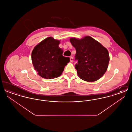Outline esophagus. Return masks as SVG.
<instances>
[{
  "label": "esophagus",
  "mask_w": 132,
  "mask_h": 132,
  "mask_svg": "<svg viewBox=\"0 0 132 132\" xmlns=\"http://www.w3.org/2000/svg\"><path fill=\"white\" fill-rule=\"evenodd\" d=\"M70 62H73V58L72 57H70Z\"/></svg>",
  "instance_id": "34e87169"
}]
</instances>
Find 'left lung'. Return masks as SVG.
Here are the masks:
<instances>
[{
  "label": "left lung",
  "mask_w": 132,
  "mask_h": 132,
  "mask_svg": "<svg viewBox=\"0 0 132 132\" xmlns=\"http://www.w3.org/2000/svg\"><path fill=\"white\" fill-rule=\"evenodd\" d=\"M70 41L76 50L75 65L77 74L86 82L99 80L106 71L109 62L108 51L101 43L89 36L81 39L71 38Z\"/></svg>",
  "instance_id": "1"
}]
</instances>
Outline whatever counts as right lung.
I'll list each match as a JSON object with an SVG mask.
<instances>
[{"mask_svg":"<svg viewBox=\"0 0 132 132\" xmlns=\"http://www.w3.org/2000/svg\"><path fill=\"white\" fill-rule=\"evenodd\" d=\"M60 40L52 37L46 38L37 44L31 52V61L35 69L42 78L52 79L61 75L69 57L63 56L59 47Z\"/></svg>","mask_w":132,"mask_h":132,"instance_id":"right-lung-1","label":"right lung"}]
</instances>
